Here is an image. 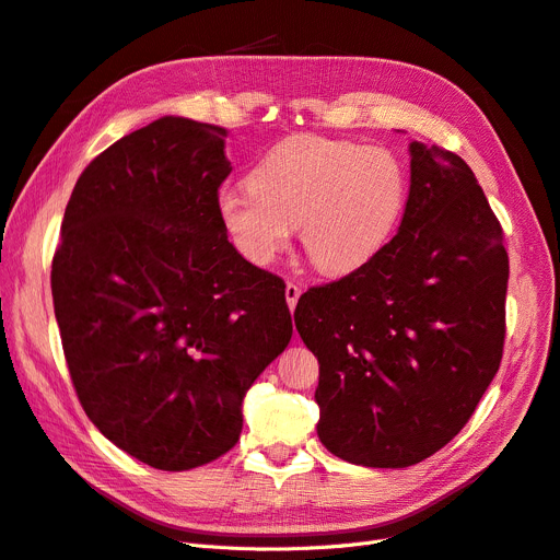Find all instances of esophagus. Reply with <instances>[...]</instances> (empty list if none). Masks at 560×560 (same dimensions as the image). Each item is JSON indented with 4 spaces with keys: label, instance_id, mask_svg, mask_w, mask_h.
Segmentation results:
<instances>
[{
    "label": "esophagus",
    "instance_id": "esophagus-1",
    "mask_svg": "<svg viewBox=\"0 0 560 560\" xmlns=\"http://www.w3.org/2000/svg\"><path fill=\"white\" fill-rule=\"evenodd\" d=\"M299 296H301V287H299L296 282H287V287H284V299H287L289 310H294V307H296Z\"/></svg>",
    "mask_w": 560,
    "mask_h": 560
}]
</instances>
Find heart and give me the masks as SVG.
<instances>
[{
  "label": "heart",
  "mask_w": 560,
  "mask_h": 560,
  "mask_svg": "<svg viewBox=\"0 0 560 560\" xmlns=\"http://www.w3.org/2000/svg\"><path fill=\"white\" fill-rule=\"evenodd\" d=\"M248 184L218 197L241 255L273 261L299 228L307 259L330 276L353 271L382 248L405 199V172L388 149L322 136L282 140Z\"/></svg>",
  "instance_id": "1"
}]
</instances>
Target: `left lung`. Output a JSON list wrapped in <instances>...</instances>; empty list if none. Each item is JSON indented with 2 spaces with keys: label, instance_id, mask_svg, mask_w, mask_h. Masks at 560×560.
Here are the masks:
<instances>
[{
  "label": "left lung",
  "instance_id": "obj_1",
  "mask_svg": "<svg viewBox=\"0 0 560 560\" xmlns=\"http://www.w3.org/2000/svg\"><path fill=\"white\" fill-rule=\"evenodd\" d=\"M508 273L501 222L471 167L411 142L397 234L349 276L310 287L294 312L319 361L326 448L405 468L453 441L501 365Z\"/></svg>",
  "mask_w": 560,
  "mask_h": 560
}]
</instances>
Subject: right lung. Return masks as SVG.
<instances>
[{"label":"right lung","instance_id":"add662e5","mask_svg":"<svg viewBox=\"0 0 560 560\" xmlns=\"http://www.w3.org/2000/svg\"><path fill=\"white\" fill-rule=\"evenodd\" d=\"M228 128L163 117L84 167L52 257L61 347L80 405L161 471L234 448L243 397L292 340L282 278L228 241Z\"/></svg>","mask_w":560,"mask_h":560}]
</instances>
